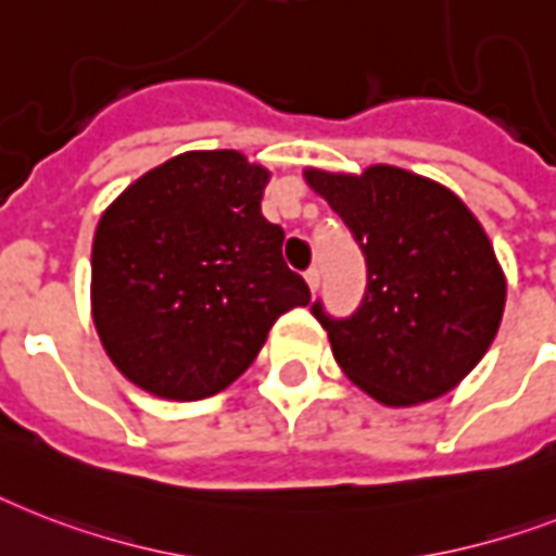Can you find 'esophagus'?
Masks as SVG:
<instances>
[{
    "label": "esophagus",
    "instance_id": "esophagus-1",
    "mask_svg": "<svg viewBox=\"0 0 556 556\" xmlns=\"http://www.w3.org/2000/svg\"><path fill=\"white\" fill-rule=\"evenodd\" d=\"M305 282H308L311 293H317V288H319V268H317V265H311V268L305 270Z\"/></svg>",
    "mask_w": 556,
    "mask_h": 556
}]
</instances>
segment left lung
I'll use <instances>...</instances> for the list:
<instances>
[{"instance_id": "1", "label": "left lung", "mask_w": 556, "mask_h": 556, "mask_svg": "<svg viewBox=\"0 0 556 556\" xmlns=\"http://www.w3.org/2000/svg\"><path fill=\"white\" fill-rule=\"evenodd\" d=\"M305 182L349 225L368 268L351 317L311 305L333 359L382 405L448 394L489 351L505 308L503 268L477 216L440 182L394 165L359 176L308 168Z\"/></svg>"}]
</instances>
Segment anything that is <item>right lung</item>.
<instances>
[{
  "instance_id": "right-lung-1",
  "label": "right lung",
  "mask_w": 556,
  "mask_h": 556,
  "mask_svg": "<svg viewBox=\"0 0 556 556\" xmlns=\"http://www.w3.org/2000/svg\"><path fill=\"white\" fill-rule=\"evenodd\" d=\"M268 170L239 151H188L148 170L93 233L90 314L111 363L165 400L231 386L311 291L263 216Z\"/></svg>"
}]
</instances>
